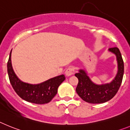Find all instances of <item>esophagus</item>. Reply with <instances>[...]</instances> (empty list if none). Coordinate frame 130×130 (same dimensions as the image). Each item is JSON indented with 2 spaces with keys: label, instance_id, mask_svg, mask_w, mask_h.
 <instances>
[{
  "label": "esophagus",
  "instance_id": "obj_1",
  "mask_svg": "<svg viewBox=\"0 0 130 130\" xmlns=\"http://www.w3.org/2000/svg\"><path fill=\"white\" fill-rule=\"evenodd\" d=\"M74 72V68L69 67L65 71V74L67 76H71L73 74Z\"/></svg>",
  "mask_w": 130,
  "mask_h": 130
}]
</instances>
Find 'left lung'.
I'll use <instances>...</instances> for the list:
<instances>
[{
    "label": "left lung",
    "mask_w": 130,
    "mask_h": 130,
    "mask_svg": "<svg viewBox=\"0 0 130 130\" xmlns=\"http://www.w3.org/2000/svg\"><path fill=\"white\" fill-rule=\"evenodd\" d=\"M109 52L116 56L117 73L111 82L96 84L93 82L84 69H79L75 76L78 79L76 91L79 96L86 102L101 104L111 100L119 89L124 75V62L122 55L117 47L110 48Z\"/></svg>",
    "instance_id": "1"
}]
</instances>
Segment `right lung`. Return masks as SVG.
<instances>
[{"mask_svg":"<svg viewBox=\"0 0 130 130\" xmlns=\"http://www.w3.org/2000/svg\"><path fill=\"white\" fill-rule=\"evenodd\" d=\"M11 56V51L7 68L10 82L15 93L22 99L34 104H43L51 102L58 93V87L65 79V76L61 74L37 84L25 83L22 82L14 72Z\"/></svg>","mask_w":130,"mask_h":130,"instance_id":"right-lung-1","label":"right lung"}]
</instances>
